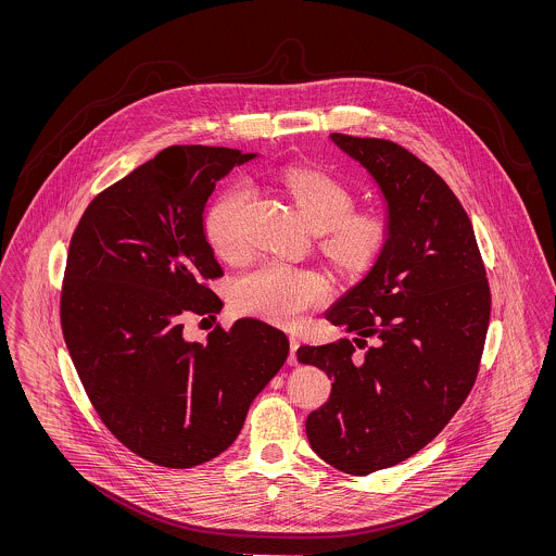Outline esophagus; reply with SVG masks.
Listing matches in <instances>:
<instances>
[{
	"instance_id": "obj_1",
	"label": "esophagus",
	"mask_w": 556,
	"mask_h": 556,
	"mask_svg": "<svg viewBox=\"0 0 556 556\" xmlns=\"http://www.w3.org/2000/svg\"><path fill=\"white\" fill-rule=\"evenodd\" d=\"M298 348H300V340H298L295 336H291L290 358H288V365H290V367H295V365H298V358H295V352H298Z\"/></svg>"
}]
</instances>
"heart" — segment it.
I'll list each match as a JSON object with an SVG mask.
<instances>
[{"mask_svg": "<svg viewBox=\"0 0 556 556\" xmlns=\"http://www.w3.org/2000/svg\"><path fill=\"white\" fill-rule=\"evenodd\" d=\"M304 220L323 233V250L344 273L367 270L388 243V223L379 214H350L352 191L336 177L315 168H291L279 177ZM250 202V187H227L206 212L204 229L212 250L236 261L245 252L241 216ZM329 279L315 268L266 263L233 286V302L241 313L281 327L300 325L311 311L327 302Z\"/></svg>", "mask_w": 556, "mask_h": 556, "instance_id": "b5f03b06", "label": "heart"}]
</instances>
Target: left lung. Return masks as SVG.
Here are the masks:
<instances>
[{
  "label": "left lung",
  "mask_w": 556,
  "mask_h": 556,
  "mask_svg": "<svg viewBox=\"0 0 556 556\" xmlns=\"http://www.w3.org/2000/svg\"><path fill=\"white\" fill-rule=\"evenodd\" d=\"M377 187L388 243L369 273L325 313L354 333L302 345L298 363L333 379L308 415L318 456L350 476L394 467L427 446L476 383L490 288L473 225L444 179L386 139L329 135ZM376 344L356 359L353 344Z\"/></svg>",
  "instance_id": "1"
}]
</instances>
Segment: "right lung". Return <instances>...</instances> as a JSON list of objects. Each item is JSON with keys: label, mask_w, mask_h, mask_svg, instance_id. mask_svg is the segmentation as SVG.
I'll list each match as a JSON object with an SVG mask.
<instances>
[{"label": "right lung", "mask_w": 556, "mask_h": 556, "mask_svg": "<svg viewBox=\"0 0 556 556\" xmlns=\"http://www.w3.org/2000/svg\"><path fill=\"white\" fill-rule=\"evenodd\" d=\"M258 154L170 146L102 191L71 239L62 331L85 392L135 454L170 469L229 448L252 400L283 367L290 340L258 318L204 344L181 315H216L220 277L204 211L216 184Z\"/></svg>", "instance_id": "add662e5"}]
</instances>
